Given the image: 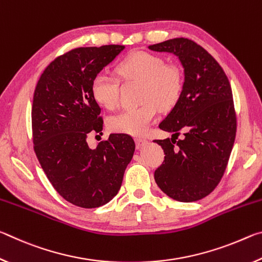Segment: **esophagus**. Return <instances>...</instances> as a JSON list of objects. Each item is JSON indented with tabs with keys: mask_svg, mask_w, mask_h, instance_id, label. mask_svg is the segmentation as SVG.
Wrapping results in <instances>:
<instances>
[{
	"mask_svg": "<svg viewBox=\"0 0 262 262\" xmlns=\"http://www.w3.org/2000/svg\"><path fill=\"white\" fill-rule=\"evenodd\" d=\"M135 143H136L137 149H140V148L143 147V145L147 144L148 141L145 140V139H142V137H136V139H135Z\"/></svg>",
	"mask_w": 262,
	"mask_h": 262,
	"instance_id": "obj_1",
	"label": "esophagus"
}]
</instances>
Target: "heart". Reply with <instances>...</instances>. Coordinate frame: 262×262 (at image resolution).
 <instances>
[{
    "mask_svg": "<svg viewBox=\"0 0 262 262\" xmlns=\"http://www.w3.org/2000/svg\"><path fill=\"white\" fill-rule=\"evenodd\" d=\"M117 73L123 81L141 82L137 107L126 108L108 119L111 130L128 135H142L148 130L162 108L173 106L183 90V74L174 64H165L161 56L148 52H136L122 60ZM119 81L106 73L92 78L91 95L99 105L112 110L119 104Z\"/></svg>",
    "mask_w": 262,
    "mask_h": 262,
    "instance_id": "heart-1",
    "label": "heart"
}]
</instances>
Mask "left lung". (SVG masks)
Wrapping results in <instances>:
<instances>
[{
  "label": "left lung",
  "mask_w": 262,
  "mask_h": 262,
  "mask_svg": "<svg viewBox=\"0 0 262 262\" xmlns=\"http://www.w3.org/2000/svg\"><path fill=\"white\" fill-rule=\"evenodd\" d=\"M149 50L178 57L184 68L183 90L162 130L171 139L155 140L165 159L155 171L158 187L180 202L201 200L222 179L236 137V113L227 75L205 48L186 38L150 45ZM184 136L178 139L180 132Z\"/></svg>",
  "instance_id": "left-lung-1"
}]
</instances>
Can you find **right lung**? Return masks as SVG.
I'll list each match as a JSON object with an SVG mask.
<instances>
[{"mask_svg":"<svg viewBox=\"0 0 262 262\" xmlns=\"http://www.w3.org/2000/svg\"><path fill=\"white\" fill-rule=\"evenodd\" d=\"M123 48H75L52 61L35 86V155L56 192L77 207L97 208L112 200L135 151L127 134H111L96 149L86 142L90 133L103 130L101 108L91 95L92 78Z\"/></svg>","mask_w":262,"mask_h":262,"instance_id":"add662e5","label":"right lung"}]
</instances>
